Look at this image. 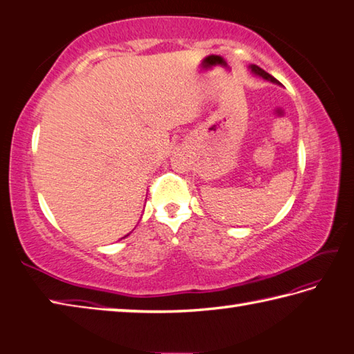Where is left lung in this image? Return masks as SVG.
I'll return each mask as SVG.
<instances>
[{
    "label": "left lung",
    "mask_w": 354,
    "mask_h": 354,
    "mask_svg": "<svg viewBox=\"0 0 354 354\" xmlns=\"http://www.w3.org/2000/svg\"><path fill=\"white\" fill-rule=\"evenodd\" d=\"M251 69H252V72H254V73H257V75H260V77H262V78H265V80H268V82H272V83H277V80L274 78V77H271L270 75V73L268 72H265L263 69H260L259 68V66H251Z\"/></svg>",
    "instance_id": "8db88e82"
}]
</instances>
